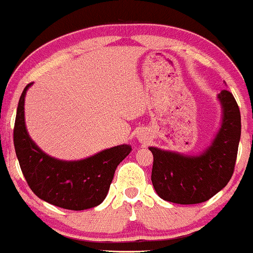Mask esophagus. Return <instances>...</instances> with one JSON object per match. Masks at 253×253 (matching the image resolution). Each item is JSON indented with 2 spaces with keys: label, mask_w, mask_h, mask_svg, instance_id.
Segmentation results:
<instances>
[{
  "label": "esophagus",
  "mask_w": 253,
  "mask_h": 253,
  "mask_svg": "<svg viewBox=\"0 0 253 253\" xmlns=\"http://www.w3.org/2000/svg\"><path fill=\"white\" fill-rule=\"evenodd\" d=\"M141 141H148V138H146V137L145 136H142V139H141Z\"/></svg>",
  "instance_id": "esophagus-1"
}]
</instances>
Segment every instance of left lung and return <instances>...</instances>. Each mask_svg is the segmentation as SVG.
<instances>
[{
  "label": "left lung",
  "mask_w": 253,
  "mask_h": 253,
  "mask_svg": "<svg viewBox=\"0 0 253 253\" xmlns=\"http://www.w3.org/2000/svg\"><path fill=\"white\" fill-rule=\"evenodd\" d=\"M223 122L211 145L199 156H185L150 146L152 185L164 201L198 204L219 192L231 179L241 139V112L227 90L218 95Z\"/></svg>",
  "instance_id": "obj_1"
}]
</instances>
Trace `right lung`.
Here are the masks:
<instances>
[{
	"label": "right lung",
	"instance_id": "add662e5",
	"mask_svg": "<svg viewBox=\"0 0 253 253\" xmlns=\"http://www.w3.org/2000/svg\"><path fill=\"white\" fill-rule=\"evenodd\" d=\"M22 92L14 126V145L22 173L37 197L67 210L95 208L107 197L117 165L131 151L122 144L103 150L82 161H60L44 154L28 135Z\"/></svg>",
	"mask_w": 253,
	"mask_h": 253
}]
</instances>
